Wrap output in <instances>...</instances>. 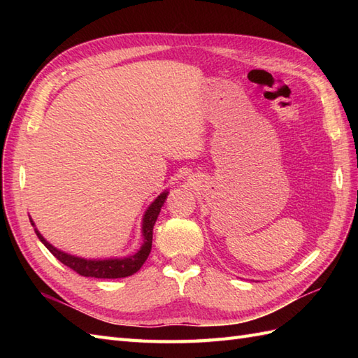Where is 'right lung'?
I'll list each match as a JSON object with an SVG mask.
<instances>
[{
	"mask_svg": "<svg viewBox=\"0 0 358 358\" xmlns=\"http://www.w3.org/2000/svg\"><path fill=\"white\" fill-rule=\"evenodd\" d=\"M167 191L159 194L155 201H152L150 206L148 208L146 214L143 217V245L140 250H136L134 255L123 257V258H108V260H87V258L75 257L71 254H66L63 250L53 248L49 241H45L43 235L35 229V234L38 238L41 240L43 245L48 248L53 257H57L59 262L66 264L67 268H71L83 277H94V278H124L132 275L136 271H140L144 262L148 260L152 249V234H154V224L158 218L159 210L167 199ZM30 223L35 227V223L30 218Z\"/></svg>",
	"mask_w": 358,
	"mask_h": 358,
	"instance_id": "add662e5",
	"label": "right lung"
}]
</instances>
